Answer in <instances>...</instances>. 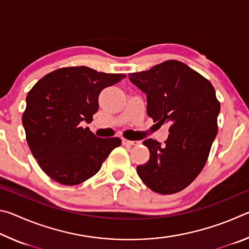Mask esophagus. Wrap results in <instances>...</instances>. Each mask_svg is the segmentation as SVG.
<instances>
[{"label":"esophagus","instance_id":"obj_1","mask_svg":"<svg viewBox=\"0 0 249 249\" xmlns=\"http://www.w3.org/2000/svg\"><path fill=\"white\" fill-rule=\"evenodd\" d=\"M122 144L125 146H138L142 144V142L141 141H128V140H125V138H123V140H122Z\"/></svg>","mask_w":249,"mask_h":249}]
</instances>
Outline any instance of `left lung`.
I'll list each match as a JSON object with an SVG mask.
<instances>
[{"label": "left lung", "instance_id": "1", "mask_svg": "<svg viewBox=\"0 0 249 249\" xmlns=\"http://www.w3.org/2000/svg\"><path fill=\"white\" fill-rule=\"evenodd\" d=\"M128 78L146 94L148 116L170 124L166 145L151 138L142 142L150 157L137 167V174L160 195L183 190L203 169L216 137L220 102L215 90L209 80L177 60Z\"/></svg>", "mask_w": 249, "mask_h": 249}]
</instances>
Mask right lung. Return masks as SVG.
<instances>
[{
    "label": "right lung",
    "instance_id": "add662e5",
    "mask_svg": "<svg viewBox=\"0 0 249 249\" xmlns=\"http://www.w3.org/2000/svg\"><path fill=\"white\" fill-rule=\"evenodd\" d=\"M124 78L68 67L46 74L28 92L23 114L26 140L39 167L53 180L65 185L83 182L121 145L119 137H96L81 122H92L101 91Z\"/></svg>",
    "mask_w": 249,
    "mask_h": 249
}]
</instances>
